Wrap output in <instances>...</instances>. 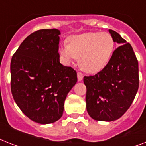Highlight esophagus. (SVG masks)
Returning a JSON list of instances; mask_svg holds the SVG:
<instances>
[{"instance_id":"esophagus-1","label":"esophagus","mask_w":146,"mask_h":146,"mask_svg":"<svg viewBox=\"0 0 146 146\" xmlns=\"http://www.w3.org/2000/svg\"><path fill=\"white\" fill-rule=\"evenodd\" d=\"M77 76H78V80H79V81H81V80L83 79V74H82L81 72H80V71H78L77 72Z\"/></svg>"}]
</instances>
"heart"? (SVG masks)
I'll return each mask as SVG.
<instances>
[{
	"label": "heart",
	"instance_id": "obj_1",
	"mask_svg": "<svg viewBox=\"0 0 146 146\" xmlns=\"http://www.w3.org/2000/svg\"><path fill=\"white\" fill-rule=\"evenodd\" d=\"M114 48L113 38L108 33H86L70 38L69 44H62L60 54L67 62L80 58L81 68L94 73L108 63Z\"/></svg>",
	"mask_w": 146,
	"mask_h": 146
}]
</instances>
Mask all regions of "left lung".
I'll use <instances>...</instances> for the list:
<instances>
[{"mask_svg": "<svg viewBox=\"0 0 146 146\" xmlns=\"http://www.w3.org/2000/svg\"><path fill=\"white\" fill-rule=\"evenodd\" d=\"M109 32L113 42L120 45L102 70L83 78L88 113L100 121H113L122 117L133 102L139 82L138 60L132 46L117 32Z\"/></svg>", "mask_w": 146, "mask_h": 146, "instance_id": "8db88e82", "label": "left lung"}]
</instances>
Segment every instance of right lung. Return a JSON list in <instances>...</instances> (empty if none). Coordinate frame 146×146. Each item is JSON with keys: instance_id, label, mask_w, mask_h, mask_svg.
<instances>
[{"instance_id": "add662e5", "label": "right lung", "mask_w": 146, "mask_h": 146, "mask_svg": "<svg viewBox=\"0 0 146 146\" xmlns=\"http://www.w3.org/2000/svg\"><path fill=\"white\" fill-rule=\"evenodd\" d=\"M60 34L56 29L35 31L22 42L10 63L13 99L26 117L41 124L61 117L66 96L77 82L74 69L60 63Z\"/></svg>"}]
</instances>
